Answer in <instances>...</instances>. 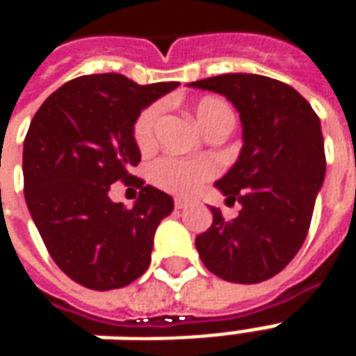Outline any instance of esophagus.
<instances>
[{
    "instance_id": "obj_1",
    "label": "esophagus",
    "mask_w": 356,
    "mask_h": 356,
    "mask_svg": "<svg viewBox=\"0 0 356 356\" xmlns=\"http://www.w3.org/2000/svg\"><path fill=\"white\" fill-rule=\"evenodd\" d=\"M186 206H191V200H185V198H175V209H185Z\"/></svg>"
}]
</instances>
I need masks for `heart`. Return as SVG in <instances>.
I'll use <instances>...</instances> for the list:
<instances>
[{
    "mask_svg": "<svg viewBox=\"0 0 356 356\" xmlns=\"http://www.w3.org/2000/svg\"><path fill=\"white\" fill-rule=\"evenodd\" d=\"M162 114V104L154 102L140 112L133 124V139L140 150H148L154 147L156 125ZM232 114L229 102L219 97H202L194 104V116L198 124L208 129L217 120ZM217 163L211 160H185L175 156H163L152 163L150 177L156 186L173 194H193L200 188L206 181L216 177Z\"/></svg>",
    "mask_w": 356,
    "mask_h": 356,
    "instance_id": "1",
    "label": "heart"
}]
</instances>
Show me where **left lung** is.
I'll list each match as a JSON object with an SVG mask.
<instances>
[{"label": "left lung", "instance_id": "obj_1", "mask_svg": "<svg viewBox=\"0 0 356 356\" xmlns=\"http://www.w3.org/2000/svg\"><path fill=\"white\" fill-rule=\"evenodd\" d=\"M225 95L242 120L238 162L216 186L240 202L238 217L196 236L202 263L223 280L257 284L278 275L303 246L326 156L321 120L288 83L257 74H221L188 83Z\"/></svg>", "mask_w": 356, "mask_h": 356}]
</instances>
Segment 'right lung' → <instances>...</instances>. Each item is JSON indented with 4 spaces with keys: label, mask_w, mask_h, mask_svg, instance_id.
Wrapping results in <instances>:
<instances>
[{
    "label": "right lung",
    "mask_w": 356,
    "mask_h": 356,
    "mask_svg": "<svg viewBox=\"0 0 356 356\" xmlns=\"http://www.w3.org/2000/svg\"><path fill=\"white\" fill-rule=\"evenodd\" d=\"M177 86L89 74L66 81L32 118L22 152L26 206L53 261L89 290L124 288L150 265L156 227L173 198L131 175L140 162L133 124ZM118 180L140 188L131 210L109 200Z\"/></svg>",
    "instance_id": "right-lung-1"
}]
</instances>
